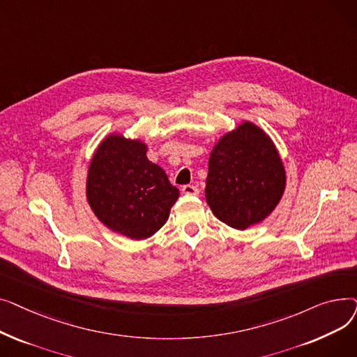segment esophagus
<instances>
[{"mask_svg": "<svg viewBox=\"0 0 357 357\" xmlns=\"http://www.w3.org/2000/svg\"><path fill=\"white\" fill-rule=\"evenodd\" d=\"M181 191L185 195H198L199 194V190L197 188L195 185H183Z\"/></svg>", "mask_w": 357, "mask_h": 357, "instance_id": "esophagus-1", "label": "esophagus"}]
</instances>
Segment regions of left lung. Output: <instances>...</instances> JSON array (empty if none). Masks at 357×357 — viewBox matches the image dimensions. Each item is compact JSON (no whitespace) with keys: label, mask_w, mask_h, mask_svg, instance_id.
I'll return each mask as SVG.
<instances>
[{"label":"left lung","mask_w":357,"mask_h":357,"mask_svg":"<svg viewBox=\"0 0 357 357\" xmlns=\"http://www.w3.org/2000/svg\"><path fill=\"white\" fill-rule=\"evenodd\" d=\"M285 181L282 160L269 136L245 121L214 146L205 198L218 220L245 230L273 211Z\"/></svg>","instance_id":"left-lung-1"}]
</instances>
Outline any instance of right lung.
<instances>
[{
    "label": "right lung",
    "instance_id": "right-lung-1",
    "mask_svg": "<svg viewBox=\"0 0 357 357\" xmlns=\"http://www.w3.org/2000/svg\"><path fill=\"white\" fill-rule=\"evenodd\" d=\"M146 152L140 140L111 135L92 156L86 179L92 211L108 229L133 240L155 234L179 197V190Z\"/></svg>",
    "mask_w": 357,
    "mask_h": 357
}]
</instances>
